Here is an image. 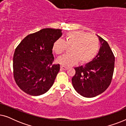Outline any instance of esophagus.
Instances as JSON below:
<instances>
[{
	"mask_svg": "<svg viewBox=\"0 0 126 126\" xmlns=\"http://www.w3.org/2000/svg\"><path fill=\"white\" fill-rule=\"evenodd\" d=\"M61 70H66L67 69V67L61 65Z\"/></svg>",
	"mask_w": 126,
	"mask_h": 126,
	"instance_id": "34e87169",
	"label": "esophagus"
}]
</instances>
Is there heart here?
<instances>
[{
    "mask_svg": "<svg viewBox=\"0 0 126 126\" xmlns=\"http://www.w3.org/2000/svg\"><path fill=\"white\" fill-rule=\"evenodd\" d=\"M68 46H71L70 54L57 58L58 63L64 66L75 65L80 61L85 63L94 59L99 52L100 42L95 35L82 31H73L66 34L65 39L59 38L53 45V51L57 54L63 53Z\"/></svg>",
    "mask_w": 126,
    "mask_h": 126,
    "instance_id": "obj_1",
    "label": "heart"
}]
</instances>
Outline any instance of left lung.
Here are the masks:
<instances>
[{"label": "left lung", "instance_id": "1", "mask_svg": "<svg viewBox=\"0 0 126 126\" xmlns=\"http://www.w3.org/2000/svg\"><path fill=\"white\" fill-rule=\"evenodd\" d=\"M98 54L84 66L76 67L72 79L76 91L85 97H94L104 92L111 84L114 70L115 57L107 41L99 37Z\"/></svg>", "mask_w": 126, "mask_h": 126}]
</instances>
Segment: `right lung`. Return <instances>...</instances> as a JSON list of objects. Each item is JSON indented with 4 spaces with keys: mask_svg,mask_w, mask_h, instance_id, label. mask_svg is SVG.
Returning a JSON list of instances; mask_svg holds the SVG:
<instances>
[{
    "mask_svg": "<svg viewBox=\"0 0 126 126\" xmlns=\"http://www.w3.org/2000/svg\"><path fill=\"white\" fill-rule=\"evenodd\" d=\"M62 34L60 29H44L26 36L17 46L13 57L14 76L23 92L39 96L53 85L60 65L53 64L52 47Z\"/></svg>",
    "mask_w": 126,
    "mask_h": 126,
    "instance_id": "right-lung-1",
    "label": "right lung"
}]
</instances>
